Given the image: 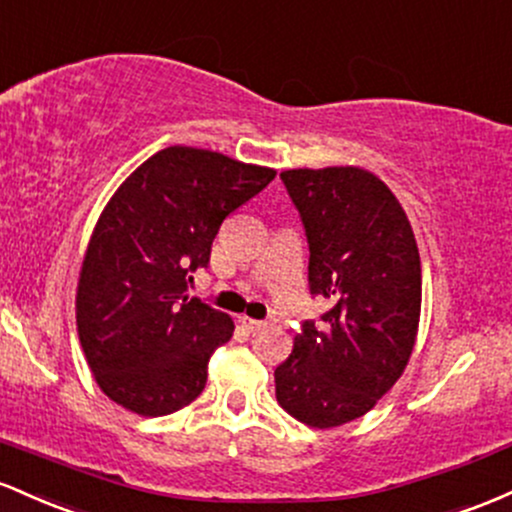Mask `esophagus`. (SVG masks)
<instances>
[{
    "mask_svg": "<svg viewBox=\"0 0 512 512\" xmlns=\"http://www.w3.org/2000/svg\"><path fill=\"white\" fill-rule=\"evenodd\" d=\"M237 321L241 326H244L246 331H251V333H258V331H263L266 329V321H258V319H251V317H246V314H239L237 317Z\"/></svg>",
    "mask_w": 512,
    "mask_h": 512,
    "instance_id": "34e87169",
    "label": "esophagus"
}]
</instances>
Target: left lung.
Here are the masks:
<instances>
[{
    "instance_id": "obj_1",
    "label": "left lung",
    "mask_w": 512,
    "mask_h": 512,
    "mask_svg": "<svg viewBox=\"0 0 512 512\" xmlns=\"http://www.w3.org/2000/svg\"><path fill=\"white\" fill-rule=\"evenodd\" d=\"M309 241V290L329 302L275 367V399L309 428L375 409L404 375L421 319V256L387 183L360 166L280 174Z\"/></svg>"
}]
</instances>
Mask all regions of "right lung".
<instances>
[{
  "instance_id": "right-lung-1",
  "label": "right lung",
  "mask_w": 512,
  "mask_h": 512,
  "mask_svg": "<svg viewBox=\"0 0 512 512\" xmlns=\"http://www.w3.org/2000/svg\"><path fill=\"white\" fill-rule=\"evenodd\" d=\"M275 169L212 149L152 154L103 208L77 283V331L94 380L118 406L154 418L198 399L234 321L188 297L220 225Z\"/></svg>"
}]
</instances>
